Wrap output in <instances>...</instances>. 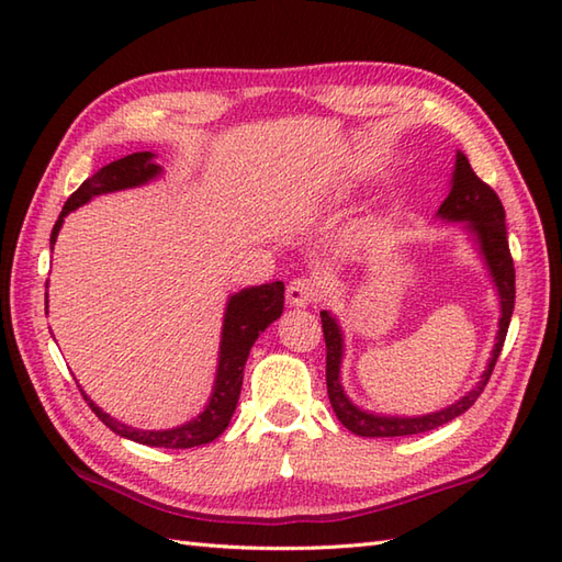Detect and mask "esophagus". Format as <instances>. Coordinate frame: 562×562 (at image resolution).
Here are the masks:
<instances>
[{"label":"esophagus","mask_w":562,"mask_h":562,"mask_svg":"<svg viewBox=\"0 0 562 562\" xmlns=\"http://www.w3.org/2000/svg\"><path fill=\"white\" fill-rule=\"evenodd\" d=\"M318 284L308 278H296L288 284V302L290 306H306L316 302Z\"/></svg>","instance_id":"34e87169"}]
</instances>
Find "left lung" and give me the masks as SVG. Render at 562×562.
Returning a JSON list of instances; mask_svg holds the SVG:
<instances>
[{"label": "left lung", "mask_w": 562, "mask_h": 562, "mask_svg": "<svg viewBox=\"0 0 562 562\" xmlns=\"http://www.w3.org/2000/svg\"><path fill=\"white\" fill-rule=\"evenodd\" d=\"M449 195L437 210V217L449 224H461V232L469 236V241L479 250L483 266L491 274V282L499 300V318H497V336L491 350V360H487L483 374L471 391H465L459 401H453L447 408H439L435 413L425 415H384L367 411L357 405L348 391L342 386L340 367L345 357V333L340 321L330 312H321V324H324V338H326V386L328 398L333 405L338 420L350 429L352 435L360 437H408L437 429L451 420H457L471 405L479 401L487 379L493 374V367L499 357V350L505 345V336L515 312V262H512L509 241H507V226H505V207L499 202L495 190L483 183L479 176L473 173L469 159L463 151H457V161H453Z\"/></svg>", "instance_id": "8db88e82"}]
</instances>
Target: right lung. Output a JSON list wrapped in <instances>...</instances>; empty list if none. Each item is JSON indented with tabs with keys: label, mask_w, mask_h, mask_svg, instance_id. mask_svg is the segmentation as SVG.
<instances>
[{
	"label": "right lung",
	"mask_w": 562,
	"mask_h": 562,
	"mask_svg": "<svg viewBox=\"0 0 562 562\" xmlns=\"http://www.w3.org/2000/svg\"><path fill=\"white\" fill-rule=\"evenodd\" d=\"M161 176H164V169L157 164V154L151 151L127 154V157L103 166L101 171L87 178V181H83L75 193L67 198L65 207L59 212V217L53 226L50 246H55L57 234L63 229V222L69 212L87 205L89 200L99 195L147 186ZM282 308H284V284L280 280L258 284V288H246L226 300L217 372H214L212 393L205 403V408H202V413H198L193 420L169 427V429H139V427L115 420V417L101 411L99 405L81 391L83 398H87L89 408L99 415V420L105 427H111L115 435L137 441V445L161 447V449H190V447L210 445V441L217 439L232 423L238 396H241L244 369H246L250 348H254V342L258 340L260 333L266 330L272 321H278L282 316Z\"/></svg>",
	"instance_id": "1"
}]
</instances>
